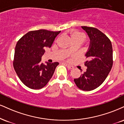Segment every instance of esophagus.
<instances>
[{
  "label": "esophagus",
  "instance_id": "esophagus-1",
  "mask_svg": "<svg viewBox=\"0 0 124 124\" xmlns=\"http://www.w3.org/2000/svg\"><path fill=\"white\" fill-rule=\"evenodd\" d=\"M66 66H67V68H68L69 69H73V66H71V65H68V64H66Z\"/></svg>",
  "mask_w": 124,
  "mask_h": 124
}]
</instances>
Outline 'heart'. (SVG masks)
I'll return each mask as SVG.
<instances>
[{"instance_id": "obj_1", "label": "heart", "mask_w": 124, "mask_h": 124, "mask_svg": "<svg viewBox=\"0 0 124 124\" xmlns=\"http://www.w3.org/2000/svg\"><path fill=\"white\" fill-rule=\"evenodd\" d=\"M71 39H80L83 40V41H84L85 40V36L84 34H83V33L79 32H74L71 34Z\"/></svg>"}]
</instances>
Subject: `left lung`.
<instances>
[{
  "mask_svg": "<svg viewBox=\"0 0 124 124\" xmlns=\"http://www.w3.org/2000/svg\"><path fill=\"white\" fill-rule=\"evenodd\" d=\"M90 39V44L85 56V72L74 81L79 89L86 91L93 90L103 83L113 66V48L110 40L99 30L81 26Z\"/></svg>",
  "mask_w": 124,
  "mask_h": 124,
  "instance_id": "left-lung-1",
  "label": "left lung"
}]
</instances>
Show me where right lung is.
Wrapping results in <instances>:
<instances>
[{
  "label": "right lung",
  "instance_id": "1",
  "mask_svg": "<svg viewBox=\"0 0 124 124\" xmlns=\"http://www.w3.org/2000/svg\"><path fill=\"white\" fill-rule=\"evenodd\" d=\"M61 31H30L19 39L15 48L13 66L19 78L28 88L41 89L53 76L58 62L41 63L44 48L51 47Z\"/></svg>",
  "mask_w": 124,
  "mask_h": 124
}]
</instances>
